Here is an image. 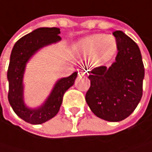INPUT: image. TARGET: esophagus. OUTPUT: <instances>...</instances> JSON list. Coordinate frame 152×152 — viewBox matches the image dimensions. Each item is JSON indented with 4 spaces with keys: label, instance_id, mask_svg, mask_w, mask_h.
<instances>
[{
    "label": "esophagus",
    "instance_id": "1",
    "mask_svg": "<svg viewBox=\"0 0 152 152\" xmlns=\"http://www.w3.org/2000/svg\"><path fill=\"white\" fill-rule=\"evenodd\" d=\"M79 74H80V75H87V73H86V71H83V70H82V71H80V73H79Z\"/></svg>",
    "mask_w": 152,
    "mask_h": 152
}]
</instances>
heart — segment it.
I'll return each mask as SVG.
<instances>
[{
    "label": "heart",
    "instance_id": "b5f03b06",
    "mask_svg": "<svg viewBox=\"0 0 152 152\" xmlns=\"http://www.w3.org/2000/svg\"><path fill=\"white\" fill-rule=\"evenodd\" d=\"M74 50L79 56H89L94 66H101L115 55L117 42L112 35L92 34L75 42Z\"/></svg>",
    "mask_w": 152,
    "mask_h": 152
}]
</instances>
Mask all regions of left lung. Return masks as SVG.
Wrapping results in <instances>:
<instances>
[{
    "instance_id": "obj_1",
    "label": "left lung",
    "mask_w": 152,
    "mask_h": 152,
    "mask_svg": "<svg viewBox=\"0 0 152 152\" xmlns=\"http://www.w3.org/2000/svg\"><path fill=\"white\" fill-rule=\"evenodd\" d=\"M118 53L110 67L89 72L91 86L86 101L91 111L103 120L120 122L137 107L142 96L144 66L138 45L121 30L113 32Z\"/></svg>"
}]
</instances>
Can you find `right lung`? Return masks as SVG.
Here are the masks:
<instances>
[{"label": "right lung", "mask_w": 152, "mask_h": 152, "mask_svg": "<svg viewBox=\"0 0 152 152\" xmlns=\"http://www.w3.org/2000/svg\"><path fill=\"white\" fill-rule=\"evenodd\" d=\"M58 28H39L20 39L12 48L7 72L9 81L8 99L15 113L31 124H41L55 116L61 106L63 95L77 77L74 72L67 77L58 79L44 103L36 108H29L24 101L23 77L29 59L44 47L61 40Z\"/></svg>", "instance_id": "obj_1"}]
</instances>
